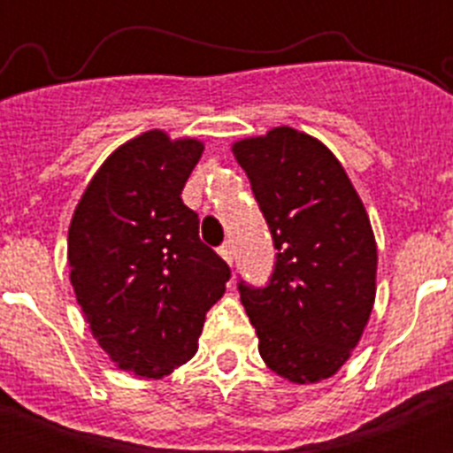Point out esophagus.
<instances>
[{
    "label": "esophagus",
    "mask_w": 453,
    "mask_h": 453,
    "mask_svg": "<svg viewBox=\"0 0 453 453\" xmlns=\"http://www.w3.org/2000/svg\"><path fill=\"white\" fill-rule=\"evenodd\" d=\"M219 256H221V258L226 260L227 265H232V248H230V243H226V245H221V248H219Z\"/></svg>",
    "instance_id": "esophagus-1"
}]
</instances>
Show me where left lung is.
Instances as JSON below:
<instances>
[{
	"mask_svg": "<svg viewBox=\"0 0 453 453\" xmlns=\"http://www.w3.org/2000/svg\"><path fill=\"white\" fill-rule=\"evenodd\" d=\"M278 250L265 287L239 282L269 368L294 383L344 366L374 303L377 243L335 155L291 127L232 146Z\"/></svg>",
	"mask_w": 453,
	"mask_h": 453,
	"instance_id": "8db88e82",
	"label": "left lung"
}]
</instances>
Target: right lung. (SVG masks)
Instances as JSON below:
<instances>
[{
	"instance_id": "right-lung-1",
	"label": "right lung",
	"mask_w": 453,
	"mask_h": 453,
	"mask_svg": "<svg viewBox=\"0 0 453 453\" xmlns=\"http://www.w3.org/2000/svg\"><path fill=\"white\" fill-rule=\"evenodd\" d=\"M203 144L153 129L91 177L67 234V263L91 335L116 366L159 379L197 353L230 267L201 243L181 201Z\"/></svg>"
}]
</instances>
